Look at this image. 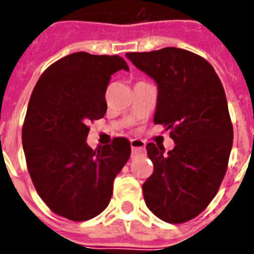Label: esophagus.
Listing matches in <instances>:
<instances>
[{"instance_id":"esophagus-1","label":"esophagus","mask_w":254,"mask_h":254,"mask_svg":"<svg viewBox=\"0 0 254 254\" xmlns=\"http://www.w3.org/2000/svg\"><path fill=\"white\" fill-rule=\"evenodd\" d=\"M130 145H131L132 156H136L139 155V153L145 152V142H143L142 140L132 139L130 140Z\"/></svg>"}]
</instances>
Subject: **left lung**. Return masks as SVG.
<instances>
[{"label":"left lung","instance_id":"8db88e82","mask_svg":"<svg viewBox=\"0 0 254 254\" xmlns=\"http://www.w3.org/2000/svg\"><path fill=\"white\" fill-rule=\"evenodd\" d=\"M157 83L155 124L170 130L176 146L146 145L153 173L143 183L148 209L170 224L198 216L216 195L227 170L234 130L226 94L214 67L178 48L127 53Z\"/></svg>","mask_w":254,"mask_h":254}]
</instances>
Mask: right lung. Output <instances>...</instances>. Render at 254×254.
Returning <instances> with one entry per match:
<instances>
[{
  "instance_id": "add662e5",
  "label": "right lung",
  "mask_w": 254,
  "mask_h": 254,
  "mask_svg": "<svg viewBox=\"0 0 254 254\" xmlns=\"http://www.w3.org/2000/svg\"><path fill=\"white\" fill-rule=\"evenodd\" d=\"M129 71L118 55L70 54L50 65L35 84L22 129L28 172L38 194L55 214L86 221L111 201L113 182L131 152L129 140L92 150L88 123L107 112L113 73Z\"/></svg>"
}]
</instances>
